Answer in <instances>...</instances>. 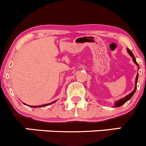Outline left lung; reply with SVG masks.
Returning a JSON list of instances; mask_svg holds the SVG:
<instances>
[{
  "mask_svg": "<svg viewBox=\"0 0 146 146\" xmlns=\"http://www.w3.org/2000/svg\"><path fill=\"white\" fill-rule=\"evenodd\" d=\"M127 53L129 54V55H130V56L132 57V59H133V61L134 62V63L135 64L137 65V66H138V64L137 63L136 60H135V58L134 55H133V54L132 53V51H130L129 48H127ZM138 69H139V67L138 68ZM138 74H137L136 76V78H135V88H134V90H133L132 92H130L129 95H127V96H125V98H122V99L116 101L115 102V105H114V108H118V107H120L122 106L123 105H124L125 103L126 102H127V101L129 100L130 99V98L133 97V95H134V93L135 92V91H136V89H137V82H138Z\"/></svg>",
  "mask_w": 146,
  "mask_h": 146,
  "instance_id": "left-lung-1",
  "label": "left lung"
}]
</instances>
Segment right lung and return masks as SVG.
Instances as JSON below:
<instances>
[{
  "label": "right lung",
  "instance_id": "obj_1",
  "mask_svg": "<svg viewBox=\"0 0 146 146\" xmlns=\"http://www.w3.org/2000/svg\"><path fill=\"white\" fill-rule=\"evenodd\" d=\"M56 101H54V102H51V103H48V104H45V105H39V106H29V107H31V108H44V107H46V106H48V105H51V104H53V103H54L55 102H56ZM25 104V103H24Z\"/></svg>",
  "mask_w": 146,
  "mask_h": 146
}]
</instances>
